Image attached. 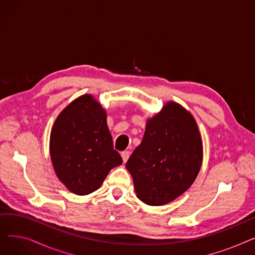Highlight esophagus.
I'll return each instance as SVG.
<instances>
[{"instance_id":"obj_1","label":"esophagus","mask_w":255,"mask_h":255,"mask_svg":"<svg viewBox=\"0 0 255 255\" xmlns=\"http://www.w3.org/2000/svg\"><path fill=\"white\" fill-rule=\"evenodd\" d=\"M121 156H122L123 161L126 162L127 160H128V158H129V156H130V152L129 151H124V152H122V154H121Z\"/></svg>"}]
</instances>
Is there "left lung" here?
Segmentation results:
<instances>
[{"label":"left lung","instance_id":"8db88e82","mask_svg":"<svg viewBox=\"0 0 255 255\" xmlns=\"http://www.w3.org/2000/svg\"><path fill=\"white\" fill-rule=\"evenodd\" d=\"M203 141L190 112L173 101L146 120L141 143L126 163L136 196L149 206L166 205L195 181L203 162Z\"/></svg>","mask_w":255,"mask_h":255}]
</instances>
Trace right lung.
<instances>
[{
  "instance_id": "add662e5",
  "label": "right lung",
  "mask_w": 255,
  "mask_h": 255,
  "mask_svg": "<svg viewBox=\"0 0 255 255\" xmlns=\"http://www.w3.org/2000/svg\"><path fill=\"white\" fill-rule=\"evenodd\" d=\"M49 153L58 179L77 195L96 191L111 169L123 162L114 150L106 112L90 94L70 102L57 117Z\"/></svg>"
}]
</instances>
